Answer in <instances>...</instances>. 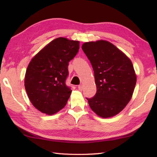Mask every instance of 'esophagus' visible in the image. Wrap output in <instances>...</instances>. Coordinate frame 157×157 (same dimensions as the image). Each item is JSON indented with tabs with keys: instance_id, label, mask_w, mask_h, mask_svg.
I'll return each instance as SVG.
<instances>
[{
	"instance_id": "obj_1",
	"label": "esophagus",
	"mask_w": 157,
	"mask_h": 157,
	"mask_svg": "<svg viewBox=\"0 0 157 157\" xmlns=\"http://www.w3.org/2000/svg\"><path fill=\"white\" fill-rule=\"evenodd\" d=\"M78 90L79 91H82L83 90V86L82 85H79L78 86Z\"/></svg>"
}]
</instances>
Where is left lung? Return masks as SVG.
Segmentation results:
<instances>
[{
    "mask_svg": "<svg viewBox=\"0 0 157 157\" xmlns=\"http://www.w3.org/2000/svg\"><path fill=\"white\" fill-rule=\"evenodd\" d=\"M82 48L94 73L96 93L88 104L96 115L111 117L121 112L132 98L136 75L130 59L111 42H85Z\"/></svg>",
    "mask_w": 157,
    "mask_h": 157,
    "instance_id": "8db88e82",
    "label": "left lung"
}]
</instances>
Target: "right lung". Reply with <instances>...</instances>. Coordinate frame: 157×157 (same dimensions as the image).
I'll use <instances>...</instances> for the list:
<instances>
[{
  "instance_id": "1",
  "label": "right lung",
  "mask_w": 157,
  "mask_h": 157,
  "mask_svg": "<svg viewBox=\"0 0 157 157\" xmlns=\"http://www.w3.org/2000/svg\"><path fill=\"white\" fill-rule=\"evenodd\" d=\"M79 42L60 37L42 49L26 70L25 88L35 108L55 114L67 102L72 90L66 85L69 62L78 54Z\"/></svg>"
}]
</instances>
